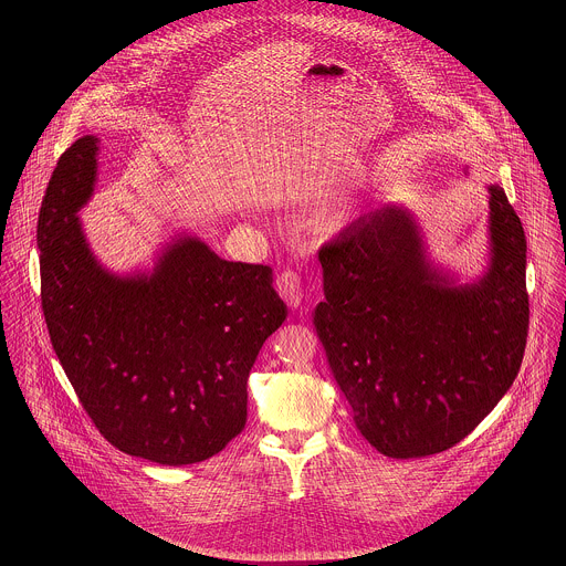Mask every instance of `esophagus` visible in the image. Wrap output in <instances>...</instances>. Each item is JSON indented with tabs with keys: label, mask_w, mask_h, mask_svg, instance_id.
Instances as JSON below:
<instances>
[{
	"label": "esophagus",
	"mask_w": 566,
	"mask_h": 566,
	"mask_svg": "<svg viewBox=\"0 0 566 566\" xmlns=\"http://www.w3.org/2000/svg\"><path fill=\"white\" fill-rule=\"evenodd\" d=\"M276 292L290 310H298L303 303V281L296 272L285 270L276 276Z\"/></svg>",
	"instance_id": "1"
}]
</instances>
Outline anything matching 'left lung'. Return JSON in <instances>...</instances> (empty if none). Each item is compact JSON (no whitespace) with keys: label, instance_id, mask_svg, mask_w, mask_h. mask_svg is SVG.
Returning <instances> with one entry per match:
<instances>
[{"label":"left lung","instance_id":"obj_1","mask_svg":"<svg viewBox=\"0 0 566 566\" xmlns=\"http://www.w3.org/2000/svg\"><path fill=\"white\" fill-rule=\"evenodd\" d=\"M488 265L473 283L438 268L413 213L384 205L318 252L314 324L359 433L409 460L464 440L518 375L530 301L527 242L499 185L488 187Z\"/></svg>","mask_w":566,"mask_h":566}]
</instances>
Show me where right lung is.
Listing matches in <instances>:
<instances>
[{"mask_svg":"<svg viewBox=\"0 0 566 566\" xmlns=\"http://www.w3.org/2000/svg\"><path fill=\"white\" fill-rule=\"evenodd\" d=\"M97 153L95 135L74 142L39 211L52 346L113 447L163 467L209 460L242 433L250 368L287 307L268 265L224 261L196 235H174L153 270L108 272L78 220Z\"/></svg>","mask_w":566,"mask_h":566,"instance_id":"1","label":"right lung"}]
</instances>
